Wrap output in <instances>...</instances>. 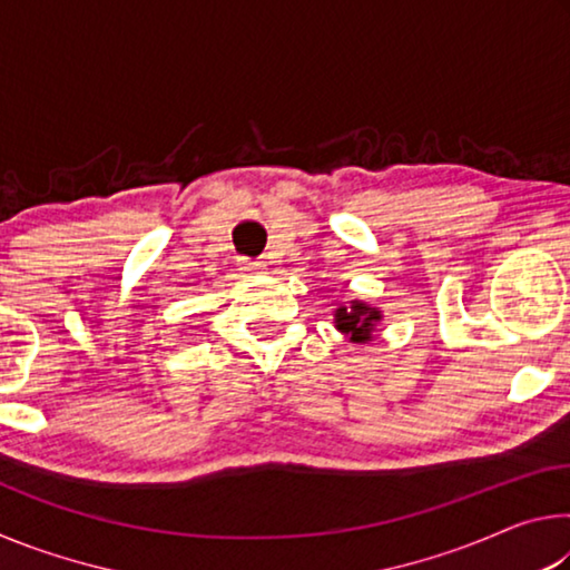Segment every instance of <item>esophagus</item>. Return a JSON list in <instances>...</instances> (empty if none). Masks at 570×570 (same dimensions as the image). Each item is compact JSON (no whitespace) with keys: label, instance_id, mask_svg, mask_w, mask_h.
Returning a JSON list of instances; mask_svg holds the SVG:
<instances>
[{"label":"esophagus","instance_id":"1","mask_svg":"<svg viewBox=\"0 0 570 570\" xmlns=\"http://www.w3.org/2000/svg\"><path fill=\"white\" fill-rule=\"evenodd\" d=\"M240 264H244L246 272H264V268H266L264 262H248V258H244V262H240Z\"/></svg>","mask_w":570,"mask_h":570}]
</instances>
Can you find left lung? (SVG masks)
Returning <instances> with one entry per match:
<instances>
[{
	"instance_id": "left-lung-1",
	"label": "left lung",
	"mask_w": 570,
	"mask_h": 570,
	"mask_svg": "<svg viewBox=\"0 0 570 570\" xmlns=\"http://www.w3.org/2000/svg\"><path fill=\"white\" fill-rule=\"evenodd\" d=\"M384 314L380 306H372L360 298H352L350 304L334 308V326L340 330L352 344H370L374 342V332L382 324Z\"/></svg>"
}]
</instances>
